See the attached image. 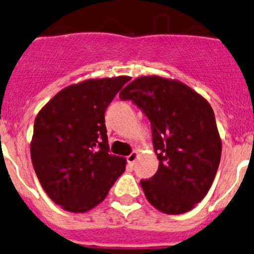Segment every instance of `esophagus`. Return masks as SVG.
Masks as SVG:
<instances>
[{
	"label": "esophagus",
	"mask_w": 254,
	"mask_h": 254,
	"mask_svg": "<svg viewBox=\"0 0 254 254\" xmlns=\"http://www.w3.org/2000/svg\"><path fill=\"white\" fill-rule=\"evenodd\" d=\"M136 159H137V152L136 151H132L131 154H130L129 156L127 157V165H129V166H134V164H135V161H136Z\"/></svg>",
	"instance_id": "esophagus-1"
}]
</instances>
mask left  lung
Listing matches in <instances>:
<instances>
[{
  "mask_svg": "<svg viewBox=\"0 0 254 254\" xmlns=\"http://www.w3.org/2000/svg\"><path fill=\"white\" fill-rule=\"evenodd\" d=\"M119 97L151 124L159 169L140 181L147 201L167 215L192 210L207 195L222 151L211 105L184 83L157 75L136 78Z\"/></svg>",
  "mask_w": 254,
  "mask_h": 254,
  "instance_id": "1",
  "label": "left lung"
}]
</instances>
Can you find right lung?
<instances>
[{"instance_id": "1", "label": "right lung", "mask_w": 254, "mask_h": 254, "mask_svg": "<svg viewBox=\"0 0 254 254\" xmlns=\"http://www.w3.org/2000/svg\"><path fill=\"white\" fill-rule=\"evenodd\" d=\"M130 77L88 79L57 93L37 115L31 159L42 187L65 211L99 205L125 171L109 154L104 113Z\"/></svg>"}]
</instances>
